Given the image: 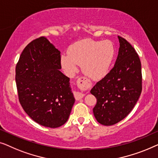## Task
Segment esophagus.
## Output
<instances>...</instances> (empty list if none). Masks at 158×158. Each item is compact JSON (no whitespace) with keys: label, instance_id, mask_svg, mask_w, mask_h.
<instances>
[{"label":"esophagus","instance_id":"34e87169","mask_svg":"<svg viewBox=\"0 0 158 158\" xmlns=\"http://www.w3.org/2000/svg\"><path fill=\"white\" fill-rule=\"evenodd\" d=\"M86 84H87V81H86V80H85V78H79V84L80 85L83 86H85L86 85ZM74 97L75 98H76L77 100H79V99H81L83 98L84 97V94H82L81 92H75L74 93Z\"/></svg>","mask_w":158,"mask_h":158}]
</instances>
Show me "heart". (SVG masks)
Instances as JSON below:
<instances>
[{
	"instance_id": "b5f03b06",
	"label": "heart",
	"mask_w": 158,
	"mask_h": 158,
	"mask_svg": "<svg viewBox=\"0 0 158 158\" xmlns=\"http://www.w3.org/2000/svg\"><path fill=\"white\" fill-rule=\"evenodd\" d=\"M68 53L61 56V66L67 74H74L81 65L84 74L98 80L104 78L109 72L114 49L109 41L84 39L72 44Z\"/></svg>"
}]
</instances>
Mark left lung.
<instances>
[{
    "mask_svg": "<svg viewBox=\"0 0 158 158\" xmlns=\"http://www.w3.org/2000/svg\"><path fill=\"white\" fill-rule=\"evenodd\" d=\"M119 48L114 67L90 92L97 98L93 113L99 123L113 125L127 116L142 92L141 62L132 45L118 36Z\"/></svg>",
    "mask_w": 158,
    "mask_h": 158,
    "instance_id": "8db88e82",
    "label": "left lung"
}]
</instances>
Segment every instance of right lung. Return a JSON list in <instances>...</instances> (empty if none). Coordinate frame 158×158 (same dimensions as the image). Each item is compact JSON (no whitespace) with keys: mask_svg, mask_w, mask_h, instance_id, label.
Here are the masks:
<instances>
[{"mask_svg":"<svg viewBox=\"0 0 158 158\" xmlns=\"http://www.w3.org/2000/svg\"><path fill=\"white\" fill-rule=\"evenodd\" d=\"M61 69L60 52L44 36L26 46L15 68L22 107L33 120L46 127L65 124L75 102L70 79Z\"/></svg>","mask_w":158,"mask_h":158,"instance_id":"right-lung-1","label":"right lung"}]
</instances>
